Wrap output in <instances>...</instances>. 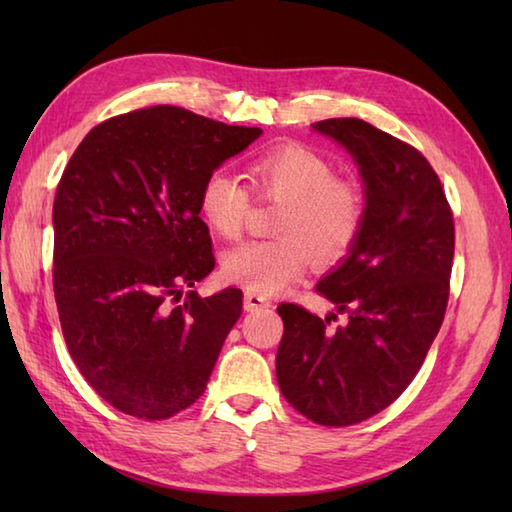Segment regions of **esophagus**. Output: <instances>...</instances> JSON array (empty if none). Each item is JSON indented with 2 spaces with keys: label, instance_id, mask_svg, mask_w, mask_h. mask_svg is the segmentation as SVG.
<instances>
[{
  "label": "esophagus",
  "instance_id": "34e87169",
  "mask_svg": "<svg viewBox=\"0 0 512 512\" xmlns=\"http://www.w3.org/2000/svg\"><path fill=\"white\" fill-rule=\"evenodd\" d=\"M270 306V299L259 295V292H253V290H246L244 292V308L248 312H255V310H262V308H268Z\"/></svg>",
  "mask_w": 512,
  "mask_h": 512
}]
</instances>
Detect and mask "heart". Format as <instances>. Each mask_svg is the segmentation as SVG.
<instances>
[{
	"instance_id": "obj_1",
	"label": "heart",
	"mask_w": 512,
	"mask_h": 512,
	"mask_svg": "<svg viewBox=\"0 0 512 512\" xmlns=\"http://www.w3.org/2000/svg\"><path fill=\"white\" fill-rule=\"evenodd\" d=\"M248 180L264 200L281 202L275 239L246 242L228 250L222 273L259 295H275L314 266L328 268L352 253L363 233L367 200L361 184L336 178L330 160L310 147L286 143L266 149L248 167ZM200 215L215 235L239 237L250 209L246 184L215 169L200 189Z\"/></svg>"
}]
</instances>
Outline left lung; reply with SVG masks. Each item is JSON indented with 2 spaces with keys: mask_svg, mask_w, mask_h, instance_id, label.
<instances>
[{
  "mask_svg": "<svg viewBox=\"0 0 512 512\" xmlns=\"http://www.w3.org/2000/svg\"><path fill=\"white\" fill-rule=\"evenodd\" d=\"M350 151L365 184V226L317 292L347 323L330 330L281 303L277 380L301 416L347 427L387 409L416 378L449 301L455 226L438 173L416 147L361 118L312 125Z\"/></svg>",
  "mask_w": 512,
  "mask_h": 512,
  "instance_id": "8db88e82",
  "label": "left lung"
}]
</instances>
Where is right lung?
<instances>
[{"label": "right lung", "mask_w": 512, "mask_h": 512, "mask_svg": "<svg viewBox=\"0 0 512 512\" xmlns=\"http://www.w3.org/2000/svg\"><path fill=\"white\" fill-rule=\"evenodd\" d=\"M259 136L154 105L96 125L63 171L52 206L63 339L90 387L127 416L191 407L242 314V290L189 288L215 268L202 182Z\"/></svg>", "instance_id": "add662e5"}]
</instances>
